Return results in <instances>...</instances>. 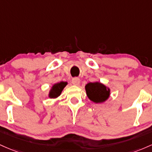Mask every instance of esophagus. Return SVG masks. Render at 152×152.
<instances>
[{
  "label": "esophagus",
  "instance_id": "1",
  "mask_svg": "<svg viewBox=\"0 0 152 152\" xmlns=\"http://www.w3.org/2000/svg\"><path fill=\"white\" fill-rule=\"evenodd\" d=\"M80 82V80L79 78H77V77H75V78H73L72 80V84L75 85H79Z\"/></svg>",
  "mask_w": 152,
  "mask_h": 152
}]
</instances>
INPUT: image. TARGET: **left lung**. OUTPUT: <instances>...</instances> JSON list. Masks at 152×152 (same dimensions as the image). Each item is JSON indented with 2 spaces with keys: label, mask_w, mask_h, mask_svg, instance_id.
Wrapping results in <instances>:
<instances>
[{
  "label": "left lung",
  "mask_w": 152,
  "mask_h": 152,
  "mask_svg": "<svg viewBox=\"0 0 152 152\" xmlns=\"http://www.w3.org/2000/svg\"><path fill=\"white\" fill-rule=\"evenodd\" d=\"M85 90L88 98L95 103H103L110 96V89L99 82L88 83Z\"/></svg>",
  "instance_id": "obj_1"
}]
</instances>
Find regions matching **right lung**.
<instances>
[{"label":"right lung","mask_w":152,"mask_h":152,"mask_svg":"<svg viewBox=\"0 0 152 152\" xmlns=\"http://www.w3.org/2000/svg\"><path fill=\"white\" fill-rule=\"evenodd\" d=\"M67 85V82H60L54 84L51 88L49 93V97L50 98H56L60 95L64 87Z\"/></svg>","instance_id":"1"}]
</instances>
